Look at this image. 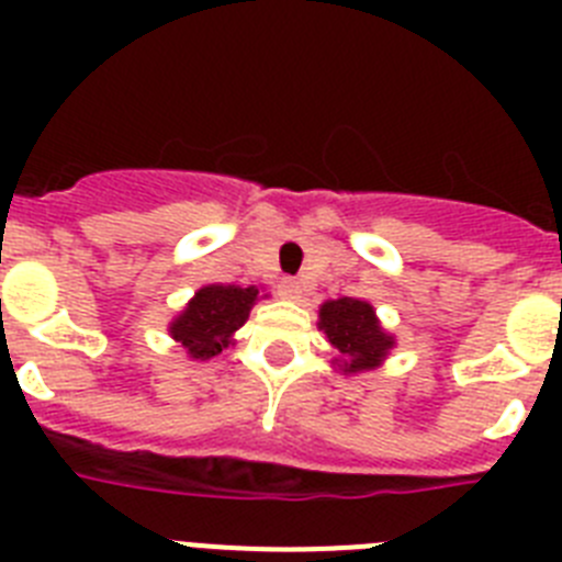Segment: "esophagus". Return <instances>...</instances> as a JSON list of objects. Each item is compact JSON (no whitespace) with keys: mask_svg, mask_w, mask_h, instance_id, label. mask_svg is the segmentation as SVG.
<instances>
[{"mask_svg":"<svg viewBox=\"0 0 562 562\" xmlns=\"http://www.w3.org/2000/svg\"><path fill=\"white\" fill-rule=\"evenodd\" d=\"M301 281H295V278H281L278 281V295L286 297V301H297L301 297Z\"/></svg>","mask_w":562,"mask_h":562,"instance_id":"1","label":"esophagus"}]
</instances>
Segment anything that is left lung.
Here are the masks:
<instances>
[{
	"label": "left lung",
	"mask_w": 562,
	"mask_h": 562,
	"mask_svg": "<svg viewBox=\"0 0 562 562\" xmlns=\"http://www.w3.org/2000/svg\"><path fill=\"white\" fill-rule=\"evenodd\" d=\"M317 317H321L317 329H324L331 346L340 351L337 369L346 374L376 369L394 349V337L382 329L369 301H360V297L326 301Z\"/></svg>",
	"instance_id": "1"
}]
</instances>
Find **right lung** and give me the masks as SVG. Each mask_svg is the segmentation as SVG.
<instances>
[{
  "label": "right lung",
  "instance_id": "add662e5",
  "mask_svg": "<svg viewBox=\"0 0 562 562\" xmlns=\"http://www.w3.org/2000/svg\"><path fill=\"white\" fill-rule=\"evenodd\" d=\"M258 301L256 286L207 284L188 301L186 310L173 317L168 331L193 360H211L231 346L238 326H245L252 304Z\"/></svg>",
  "mask_w": 562,
  "mask_h": 562
}]
</instances>
